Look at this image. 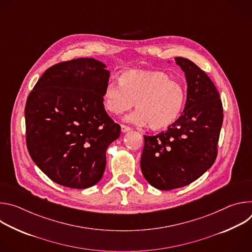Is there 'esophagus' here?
Here are the masks:
<instances>
[{"label": "esophagus", "instance_id": "esophagus-1", "mask_svg": "<svg viewBox=\"0 0 252 252\" xmlns=\"http://www.w3.org/2000/svg\"><path fill=\"white\" fill-rule=\"evenodd\" d=\"M121 128H122V131L125 133V132H128L130 130V127L129 126H126L125 125H122L121 126Z\"/></svg>", "mask_w": 252, "mask_h": 252}]
</instances>
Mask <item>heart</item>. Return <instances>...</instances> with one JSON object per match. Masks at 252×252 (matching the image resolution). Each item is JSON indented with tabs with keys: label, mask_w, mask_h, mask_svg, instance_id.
<instances>
[{
	"label": "heart",
	"mask_w": 252,
	"mask_h": 252,
	"mask_svg": "<svg viewBox=\"0 0 252 252\" xmlns=\"http://www.w3.org/2000/svg\"><path fill=\"white\" fill-rule=\"evenodd\" d=\"M187 99L185 85L158 70H126L120 85L110 83L104 89V109L119 116L134 106L125 120L135 126H148L154 130L167 128L181 117Z\"/></svg>",
	"instance_id": "heart-1"
}]
</instances>
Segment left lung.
Segmentation results:
<instances>
[{"instance_id": "8db88e82", "label": "left lung", "mask_w": 252, "mask_h": 252, "mask_svg": "<svg viewBox=\"0 0 252 252\" xmlns=\"http://www.w3.org/2000/svg\"><path fill=\"white\" fill-rule=\"evenodd\" d=\"M174 60L187 80L185 110L167 130L143 135L140 158L143 176L160 190L186 187L211 167L223 120L220 94L208 76L189 59Z\"/></svg>"}]
</instances>
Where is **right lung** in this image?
Here are the masks:
<instances>
[{
    "instance_id": "add662e5",
    "label": "right lung",
    "mask_w": 252,
    "mask_h": 252,
    "mask_svg": "<svg viewBox=\"0 0 252 252\" xmlns=\"http://www.w3.org/2000/svg\"><path fill=\"white\" fill-rule=\"evenodd\" d=\"M93 58L48 68L28 96L26 139L29 154L53 182L70 189L97 184L106 149L121 126L106 114L102 96L110 70Z\"/></svg>"
}]
</instances>
